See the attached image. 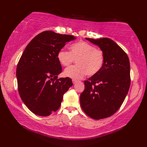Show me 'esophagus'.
I'll list each match as a JSON object with an SVG mask.
<instances>
[{"label":"esophagus","mask_w":147,"mask_h":147,"mask_svg":"<svg viewBox=\"0 0 147 147\" xmlns=\"http://www.w3.org/2000/svg\"><path fill=\"white\" fill-rule=\"evenodd\" d=\"M72 81H73V84H75L76 82H78V80H74L73 79Z\"/></svg>","instance_id":"esophagus-1"}]
</instances>
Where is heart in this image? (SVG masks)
Segmentation results:
<instances>
[{"mask_svg": "<svg viewBox=\"0 0 147 147\" xmlns=\"http://www.w3.org/2000/svg\"><path fill=\"white\" fill-rule=\"evenodd\" d=\"M69 52L61 49L57 53L58 61L67 67L76 60V64L65 69L64 75L74 80L81 79L87 74L93 76L99 73L104 63V54L100 49L86 42L81 41L69 47Z\"/></svg>", "mask_w": 147, "mask_h": 147, "instance_id": "heart-1", "label": "heart"}]
</instances>
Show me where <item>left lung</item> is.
Wrapping results in <instances>:
<instances>
[{
    "label": "left lung",
    "instance_id": "1",
    "mask_svg": "<svg viewBox=\"0 0 147 147\" xmlns=\"http://www.w3.org/2000/svg\"><path fill=\"white\" fill-rule=\"evenodd\" d=\"M86 39L100 48L104 63L99 73L84 82L80 105L89 117L100 119L115 114L126 98L131 83L129 60L126 53L110 38Z\"/></svg>",
    "mask_w": 147,
    "mask_h": 147
}]
</instances>
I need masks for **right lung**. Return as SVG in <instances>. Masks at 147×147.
Returning <instances> with one entry per match:
<instances>
[{
    "instance_id": "add662e5",
    "label": "right lung",
    "mask_w": 147,
    "mask_h": 147,
    "mask_svg": "<svg viewBox=\"0 0 147 147\" xmlns=\"http://www.w3.org/2000/svg\"><path fill=\"white\" fill-rule=\"evenodd\" d=\"M76 38L45 31L32 39L16 69L18 92L33 113L47 116L60 107L63 95L73 85L69 78H57L62 67L57 57L65 43Z\"/></svg>"
}]
</instances>
